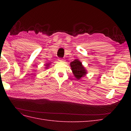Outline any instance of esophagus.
Here are the masks:
<instances>
[{"instance_id":"1","label":"esophagus","mask_w":131,"mask_h":131,"mask_svg":"<svg viewBox=\"0 0 131 131\" xmlns=\"http://www.w3.org/2000/svg\"><path fill=\"white\" fill-rule=\"evenodd\" d=\"M58 61H60V62H64V61H65V60L63 59V58H58Z\"/></svg>"}]
</instances>
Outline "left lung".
<instances>
[{"mask_svg": "<svg viewBox=\"0 0 131 131\" xmlns=\"http://www.w3.org/2000/svg\"><path fill=\"white\" fill-rule=\"evenodd\" d=\"M70 66L74 77L78 80L85 76L87 73L86 69L83 66L82 63L78 59H75L72 61L70 63Z\"/></svg>", "mask_w": 131, "mask_h": 131, "instance_id": "8db88e82", "label": "left lung"}]
</instances>
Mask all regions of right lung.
<instances>
[{
	"label": "right lung",
	"instance_id": "1",
	"mask_svg": "<svg viewBox=\"0 0 131 131\" xmlns=\"http://www.w3.org/2000/svg\"><path fill=\"white\" fill-rule=\"evenodd\" d=\"M49 64H50V63H47V64H46V66H47L46 69H48V66H49Z\"/></svg>",
	"mask_w": 131,
	"mask_h": 131
}]
</instances>
